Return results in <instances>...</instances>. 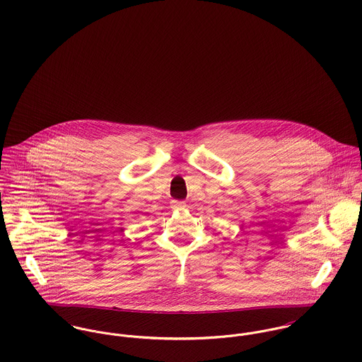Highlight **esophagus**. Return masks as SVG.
Segmentation results:
<instances>
[{
  "mask_svg": "<svg viewBox=\"0 0 362 362\" xmlns=\"http://www.w3.org/2000/svg\"><path fill=\"white\" fill-rule=\"evenodd\" d=\"M171 206H173V209H175V210H180V209L185 207V202H182V201H173Z\"/></svg>",
  "mask_w": 362,
  "mask_h": 362,
  "instance_id": "1",
  "label": "esophagus"
}]
</instances>
